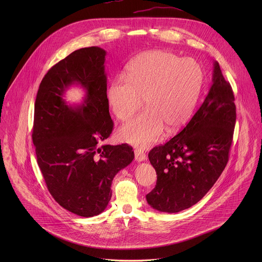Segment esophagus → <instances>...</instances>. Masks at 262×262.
<instances>
[{"mask_svg":"<svg viewBox=\"0 0 262 262\" xmlns=\"http://www.w3.org/2000/svg\"><path fill=\"white\" fill-rule=\"evenodd\" d=\"M146 159H147V157H146V155L143 152V150H141V149H139V148L135 149V160H136L137 162H143V161H145Z\"/></svg>","mask_w":262,"mask_h":262,"instance_id":"1","label":"esophagus"}]
</instances>
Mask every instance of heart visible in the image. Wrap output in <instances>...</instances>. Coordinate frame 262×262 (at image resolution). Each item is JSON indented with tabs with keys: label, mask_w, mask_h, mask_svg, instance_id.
Here are the masks:
<instances>
[{
	"label": "heart",
	"mask_w": 262,
	"mask_h": 262,
	"mask_svg": "<svg viewBox=\"0 0 262 262\" xmlns=\"http://www.w3.org/2000/svg\"><path fill=\"white\" fill-rule=\"evenodd\" d=\"M202 83V69L193 59L160 50L138 55L125 76L115 77L106 89L108 106L121 121L136 113L144 98L146 111L120 128V138L145 148L164 128L170 134L182 127L193 113Z\"/></svg>",
	"instance_id": "heart-1"
}]
</instances>
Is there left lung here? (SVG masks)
Returning <instances> with one entry per match:
<instances>
[{
    "instance_id": "left-lung-1",
    "label": "left lung",
    "mask_w": 262,
    "mask_h": 262,
    "mask_svg": "<svg viewBox=\"0 0 262 262\" xmlns=\"http://www.w3.org/2000/svg\"><path fill=\"white\" fill-rule=\"evenodd\" d=\"M236 120L234 94L213 63L212 85L203 103L180 133L148 154L157 171L148 204L174 213L200 201L225 169Z\"/></svg>"
}]
</instances>
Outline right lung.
Segmentation results:
<instances>
[{
    "label": "right lung",
    "mask_w": 262,
    "mask_h": 262,
    "mask_svg": "<svg viewBox=\"0 0 262 262\" xmlns=\"http://www.w3.org/2000/svg\"><path fill=\"white\" fill-rule=\"evenodd\" d=\"M104 61L105 51L98 47L68 55L47 72L34 108L32 140L48 190L63 208L86 217L105 209L113 178L135 158L127 144L99 146L114 127ZM74 83L86 91L82 105L62 99Z\"/></svg>",
    "instance_id": "obj_1"
}]
</instances>
